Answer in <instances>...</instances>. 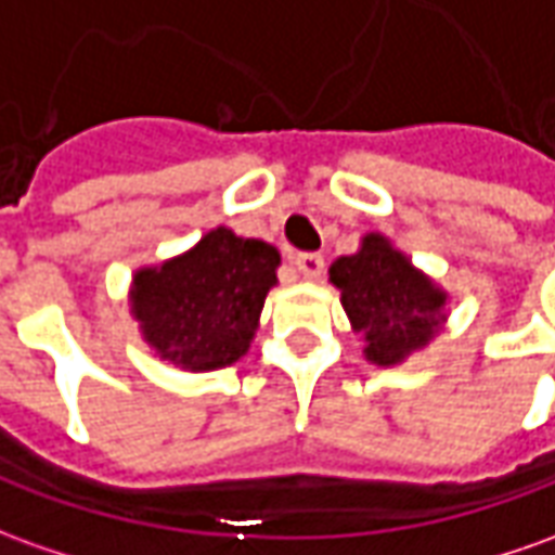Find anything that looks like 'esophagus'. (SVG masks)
I'll return each instance as SVG.
<instances>
[{"mask_svg": "<svg viewBox=\"0 0 555 555\" xmlns=\"http://www.w3.org/2000/svg\"><path fill=\"white\" fill-rule=\"evenodd\" d=\"M326 269V262H323V256L320 254H299L296 256V271H299L305 281H317L320 274Z\"/></svg>", "mask_w": 555, "mask_h": 555, "instance_id": "esophagus-1", "label": "esophagus"}]
</instances>
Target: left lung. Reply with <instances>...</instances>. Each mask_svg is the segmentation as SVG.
Masks as SVG:
<instances>
[{
  "instance_id": "obj_1",
  "label": "left lung",
  "mask_w": 555,
  "mask_h": 555,
  "mask_svg": "<svg viewBox=\"0 0 555 555\" xmlns=\"http://www.w3.org/2000/svg\"><path fill=\"white\" fill-rule=\"evenodd\" d=\"M328 281L341 289L347 320L374 365H401L447 323V289L380 232H365L357 254L338 256L328 266Z\"/></svg>"
}]
</instances>
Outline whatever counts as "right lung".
<instances>
[{
	"label": "right lung",
	"mask_w": 555,
	"mask_h": 555,
	"mask_svg": "<svg viewBox=\"0 0 555 555\" xmlns=\"http://www.w3.org/2000/svg\"><path fill=\"white\" fill-rule=\"evenodd\" d=\"M281 254L269 241L217 227L159 266H141L129 286V311L141 338L183 372H214L238 362L254 341Z\"/></svg>",
	"instance_id": "right-lung-1"
}]
</instances>
